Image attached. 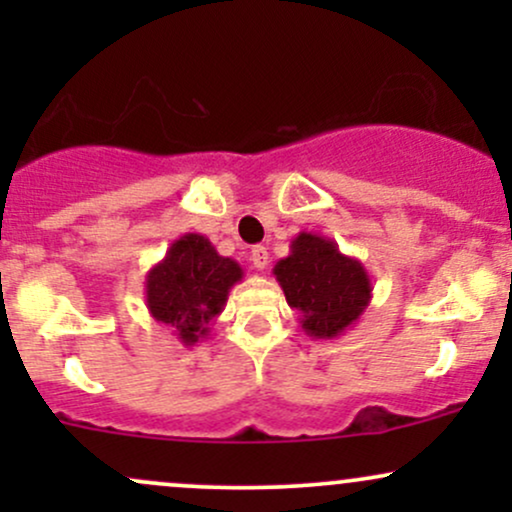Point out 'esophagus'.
I'll return each instance as SVG.
<instances>
[{
  "mask_svg": "<svg viewBox=\"0 0 512 512\" xmlns=\"http://www.w3.org/2000/svg\"><path fill=\"white\" fill-rule=\"evenodd\" d=\"M250 262H252V267L255 269H267V264H269V252H267V248H264V245H255V248H252V252H250Z\"/></svg>",
  "mask_w": 512,
  "mask_h": 512,
  "instance_id": "obj_1",
  "label": "esophagus"
}]
</instances>
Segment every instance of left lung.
<instances>
[{
    "instance_id": "left-lung-1",
    "label": "left lung",
    "mask_w": 512,
    "mask_h": 512,
    "mask_svg": "<svg viewBox=\"0 0 512 512\" xmlns=\"http://www.w3.org/2000/svg\"><path fill=\"white\" fill-rule=\"evenodd\" d=\"M286 303L298 310L303 332L334 339L354 327L373 298V284L361 260L344 255L332 238L301 231L289 257L274 264Z\"/></svg>"
}]
</instances>
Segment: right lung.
<instances>
[{
	"label": "right lung",
	"instance_id": "obj_1",
	"mask_svg": "<svg viewBox=\"0 0 512 512\" xmlns=\"http://www.w3.org/2000/svg\"><path fill=\"white\" fill-rule=\"evenodd\" d=\"M238 281L243 267L236 260L219 255L207 236L185 233L146 274V308L182 346H195L209 337Z\"/></svg>",
	"mask_w": 512,
	"mask_h": 512
}]
</instances>
